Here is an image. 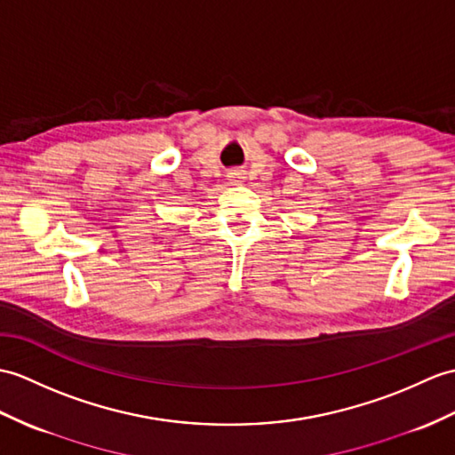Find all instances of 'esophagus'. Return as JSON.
<instances>
[{
  "mask_svg": "<svg viewBox=\"0 0 455 455\" xmlns=\"http://www.w3.org/2000/svg\"><path fill=\"white\" fill-rule=\"evenodd\" d=\"M235 176H238V172H235Z\"/></svg>",
  "mask_w": 455,
  "mask_h": 455,
  "instance_id": "34e87169",
  "label": "esophagus"
}]
</instances>
